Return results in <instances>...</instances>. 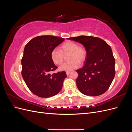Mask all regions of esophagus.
Segmentation results:
<instances>
[{
  "mask_svg": "<svg viewBox=\"0 0 132 132\" xmlns=\"http://www.w3.org/2000/svg\"><path fill=\"white\" fill-rule=\"evenodd\" d=\"M70 71H67V72H66V74H67V75H69L70 74Z\"/></svg>",
  "mask_w": 132,
  "mask_h": 132,
  "instance_id": "esophagus-1",
  "label": "esophagus"
}]
</instances>
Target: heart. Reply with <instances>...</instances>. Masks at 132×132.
Listing matches in <instances>:
<instances>
[{
	"mask_svg": "<svg viewBox=\"0 0 132 132\" xmlns=\"http://www.w3.org/2000/svg\"><path fill=\"white\" fill-rule=\"evenodd\" d=\"M61 50L57 48L52 51L51 57L53 62L58 65H61L63 62L62 52H70V61L65 62L60 67L61 70L70 71L79 66L80 63L83 62L86 56V51L83 47L78 46L76 43L72 41H68L63 43L61 47Z\"/></svg>",
	"mask_w": 132,
	"mask_h": 132,
	"instance_id": "1",
	"label": "heart"
}]
</instances>
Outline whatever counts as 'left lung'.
<instances>
[{"instance_id": "8db88e82", "label": "left lung", "mask_w": 132, "mask_h": 132, "mask_svg": "<svg viewBox=\"0 0 132 132\" xmlns=\"http://www.w3.org/2000/svg\"><path fill=\"white\" fill-rule=\"evenodd\" d=\"M68 39L81 43L86 51L84 66L76 70L79 90L91 96L105 93L115 75V59L111 47L103 39L93 36H80Z\"/></svg>"}]
</instances>
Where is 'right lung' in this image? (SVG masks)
<instances>
[{
  "label": "right lung",
  "mask_w": 132,
  "mask_h": 132,
  "mask_svg": "<svg viewBox=\"0 0 132 132\" xmlns=\"http://www.w3.org/2000/svg\"><path fill=\"white\" fill-rule=\"evenodd\" d=\"M64 41V38L53 36H39L25 47L21 60L22 76L30 90L39 97L53 96L62 90L67 74L64 71L50 74L57 68L51 54Z\"/></svg>",
  "instance_id": "obj_1"
}]
</instances>
